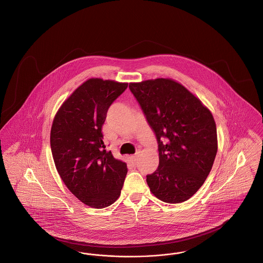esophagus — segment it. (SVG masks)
Instances as JSON below:
<instances>
[{
  "mask_svg": "<svg viewBox=\"0 0 263 263\" xmlns=\"http://www.w3.org/2000/svg\"><path fill=\"white\" fill-rule=\"evenodd\" d=\"M131 159H132V161H133V162H136L137 160H138V155L132 156V157H131Z\"/></svg>",
  "mask_w": 263,
  "mask_h": 263,
  "instance_id": "1",
  "label": "esophagus"
}]
</instances>
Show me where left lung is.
I'll return each instance as SVG.
<instances>
[{
  "mask_svg": "<svg viewBox=\"0 0 263 263\" xmlns=\"http://www.w3.org/2000/svg\"><path fill=\"white\" fill-rule=\"evenodd\" d=\"M129 89L158 141L159 164L147 175L151 192L168 203L189 200L209 176L217 153L210 109L171 79L130 83Z\"/></svg>",
  "mask_w": 263,
  "mask_h": 263,
  "instance_id": "8db88e82",
  "label": "left lung"
}]
</instances>
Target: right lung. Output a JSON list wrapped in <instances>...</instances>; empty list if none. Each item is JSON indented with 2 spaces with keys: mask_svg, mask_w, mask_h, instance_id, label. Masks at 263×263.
<instances>
[{
  "mask_svg": "<svg viewBox=\"0 0 263 263\" xmlns=\"http://www.w3.org/2000/svg\"><path fill=\"white\" fill-rule=\"evenodd\" d=\"M127 83L92 78L79 86L54 116L51 148L63 183L85 204L104 209L116 201L127 174L125 162L105 149L102 128Z\"/></svg>",
  "mask_w": 263,
  "mask_h": 263,
  "instance_id": "1",
  "label": "right lung"
}]
</instances>
